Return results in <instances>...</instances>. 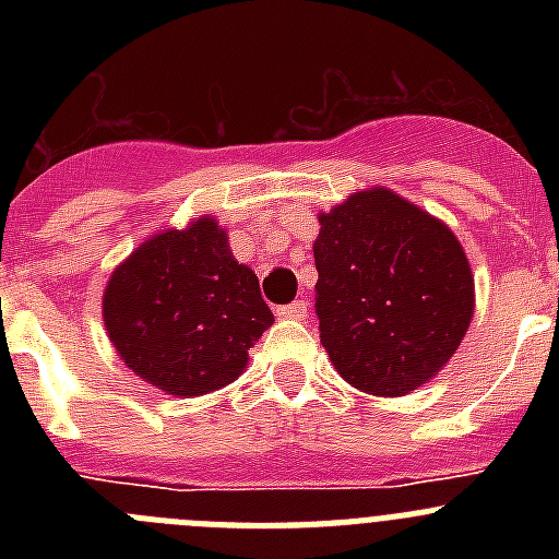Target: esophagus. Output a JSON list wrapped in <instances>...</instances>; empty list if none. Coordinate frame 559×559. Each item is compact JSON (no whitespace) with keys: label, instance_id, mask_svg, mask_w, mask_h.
<instances>
[{"label":"esophagus","instance_id":"obj_1","mask_svg":"<svg viewBox=\"0 0 559 559\" xmlns=\"http://www.w3.org/2000/svg\"><path fill=\"white\" fill-rule=\"evenodd\" d=\"M276 316H280V319H288V322H302L305 316H308V302H305V299H296V302L276 308Z\"/></svg>","mask_w":559,"mask_h":559}]
</instances>
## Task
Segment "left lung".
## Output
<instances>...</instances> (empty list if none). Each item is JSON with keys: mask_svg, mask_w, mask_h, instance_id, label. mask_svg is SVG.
Returning a JSON list of instances; mask_svg holds the SVG:
<instances>
[{"mask_svg": "<svg viewBox=\"0 0 559 559\" xmlns=\"http://www.w3.org/2000/svg\"><path fill=\"white\" fill-rule=\"evenodd\" d=\"M316 316L335 372L403 397L445 367L476 313L471 260L451 226L389 187L319 212Z\"/></svg>", "mask_w": 559, "mask_h": 559, "instance_id": "left-lung-1", "label": "left lung"}]
</instances>
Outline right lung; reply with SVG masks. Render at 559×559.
I'll return each instance as SVG.
<instances>
[{
    "mask_svg": "<svg viewBox=\"0 0 559 559\" xmlns=\"http://www.w3.org/2000/svg\"><path fill=\"white\" fill-rule=\"evenodd\" d=\"M103 324L136 378L173 397H199L243 374L274 313L224 226L201 215L151 235L111 271Z\"/></svg>",
    "mask_w": 559,
    "mask_h": 559,
    "instance_id": "right-lung-1",
    "label": "right lung"
}]
</instances>
